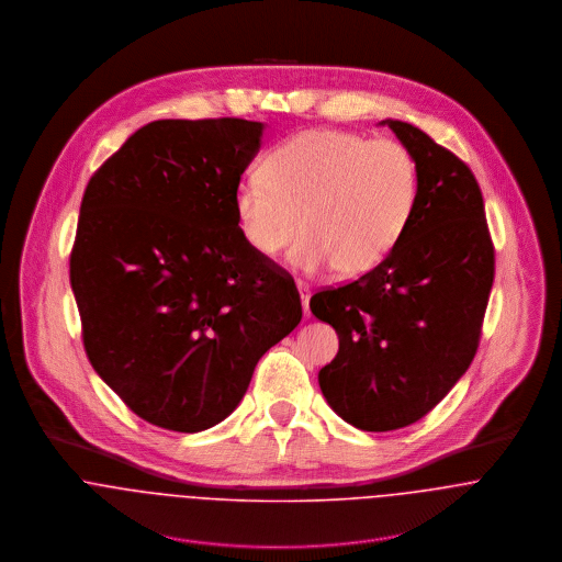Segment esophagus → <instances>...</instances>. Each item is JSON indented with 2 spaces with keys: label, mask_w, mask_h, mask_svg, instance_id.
Returning <instances> with one entry per match:
<instances>
[{
  "label": "esophagus",
  "mask_w": 562,
  "mask_h": 562,
  "mask_svg": "<svg viewBox=\"0 0 562 562\" xmlns=\"http://www.w3.org/2000/svg\"><path fill=\"white\" fill-rule=\"evenodd\" d=\"M299 294H301L303 312H305V316L310 318V299H312V290H310V285H305V283H299Z\"/></svg>",
  "instance_id": "1"
}]
</instances>
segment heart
<instances>
[{"label":"heart","instance_id":"b5f03b06","mask_svg":"<svg viewBox=\"0 0 562 562\" xmlns=\"http://www.w3.org/2000/svg\"><path fill=\"white\" fill-rule=\"evenodd\" d=\"M263 177L234 192L241 238L259 257L290 255L305 272L335 266L357 279L381 266L402 240L419 196L415 156L392 138L307 130L268 154Z\"/></svg>","mask_w":562,"mask_h":562}]
</instances>
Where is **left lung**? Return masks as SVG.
I'll list each match as a JSON object with an SVG mask.
<instances>
[{"mask_svg":"<svg viewBox=\"0 0 562 562\" xmlns=\"http://www.w3.org/2000/svg\"><path fill=\"white\" fill-rule=\"evenodd\" d=\"M381 125L417 161L413 218L381 266L310 301L339 337L318 374L322 394L344 422L370 432L417 422L468 372L495 272L470 166L408 123Z\"/></svg>","mask_w":562,"mask_h":562,"instance_id":"8db88e82","label":"left lung"}]
</instances>
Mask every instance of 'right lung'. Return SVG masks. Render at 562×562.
<instances>
[{
  "label": "right lung",
  "instance_id": "obj_1",
  "mask_svg": "<svg viewBox=\"0 0 562 562\" xmlns=\"http://www.w3.org/2000/svg\"><path fill=\"white\" fill-rule=\"evenodd\" d=\"M244 119H164L90 177L71 250L86 355L145 422L199 432L240 404L303 318L294 279L241 238L234 192L261 147Z\"/></svg>",
  "mask_w": 562,
  "mask_h": 562
}]
</instances>
